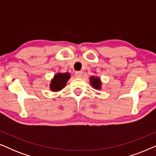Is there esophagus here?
<instances>
[{"label": "esophagus", "instance_id": "obj_1", "mask_svg": "<svg viewBox=\"0 0 156 156\" xmlns=\"http://www.w3.org/2000/svg\"><path fill=\"white\" fill-rule=\"evenodd\" d=\"M74 75H75V77L76 78H80L82 77V72L80 71H76L75 73H74Z\"/></svg>", "mask_w": 156, "mask_h": 156}]
</instances>
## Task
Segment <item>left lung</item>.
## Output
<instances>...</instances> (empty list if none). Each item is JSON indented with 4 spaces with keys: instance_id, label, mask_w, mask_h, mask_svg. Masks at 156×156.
Listing matches in <instances>:
<instances>
[{
    "instance_id": "1",
    "label": "left lung",
    "mask_w": 156,
    "mask_h": 156,
    "mask_svg": "<svg viewBox=\"0 0 156 156\" xmlns=\"http://www.w3.org/2000/svg\"><path fill=\"white\" fill-rule=\"evenodd\" d=\"M89 80H90L91 85L94 89H98V90L101 89V79L99 77H97V76H91V77H89Z\"/></svg>"
}]
</instances>
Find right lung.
Wrapping results in <instances>:
<instances>
[{"label": "right lung", "mask_w": 156, "mask_h": 156, "mask_svg": "<svg viewBox=\"0 0 156 156\" xmlns=\"http://www.w3.org/2000/svg\"><path fill=\"white\" fill-rule=\"evenodd\" d=\"M69 78L70 74L68 72H65V73L58 72V73H57L50 82V90L52 91H59L62 90L65 87Z\"/></svg>", "instance_id": "1"}]
</instances>
